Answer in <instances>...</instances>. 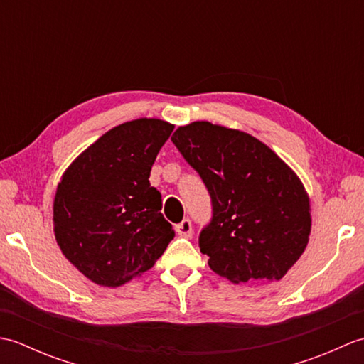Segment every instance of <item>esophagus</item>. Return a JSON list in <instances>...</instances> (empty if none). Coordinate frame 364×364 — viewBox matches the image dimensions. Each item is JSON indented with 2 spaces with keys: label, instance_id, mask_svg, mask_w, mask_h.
I'll use <instances>...</instances> for the list:
<instances>
[{
  "label": "esophagus",
  "instance_id": "34e87169",
  "mask_svg": "<svg viewBox=\"0 0 364 364\" xmlns=\"http://www.w3.org/2000/svg\"><path fill=\"white\" fill-rule=\"evenodd\" d=\"M175 231L183 237H191L192 236V223L189 219H184L183 222L175 225Z\"/></svg>",
  "mask_w": 364,
  "mask_h": 364
}]
</instances>
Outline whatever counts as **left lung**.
Here are the masks:
<instances>
[{
    "instance_id": "left-lung-1",
    "label": "left lung",
    "mask_w": 364,
    "mask_h": 364,
    "mask_svg": "<svg viewBox=\"0 0 364 364\" xmlns=\"http://www.w3.org/2000/svg\"><path fill=\"white\" fill-rule=\"evenodd\" d=\"M172 142L211 196L213 219L198 239L210 267L231 283L282 280L311 233L297 173L257 137L211 122L180 127Z\"/></svg>"
}]
</instances>
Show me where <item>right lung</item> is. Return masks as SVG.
Masks as SVG:
<instances>
[{"label":"right lung","instance_id":"1","mask_svg":"<svg viewBox=\"0 0 364 364\" xmlns=\"http://www.w3.org/2000/svg\"><path fill=\"white\" fill-rule=\"evenodd\" d=\"M173 125L136 119L107 131L60 176L53 203L54 236L64 257L107 288L154 266L175 236L161 214L151 166Z\"/></svg>","mask_w":364,"mask_h":364}]
</instances>
